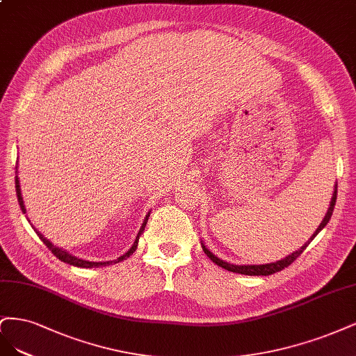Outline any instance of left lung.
Listing matches in <instances>:
<instances>
[{
  "instance_id": "left-lung-1",
  "label": "left lung",
  "mask_w": 356,
  "mask_h": 356,
  "mask_svg": "<svg viewBox=\"0 0 356 356\" xmlns=\"http://www.w3.org/2000/svg\"><path fill=\"white\" fill-rule=\"evenodd\" d=\"M336 200H337V185H336V188H334V193H332V198H331V202H330V207H328V210H327V214L324 216V220L321 222V225L318 226V229L314 232V235H312L311 238H309L307 243H306L305 245H302L299 250H296L294 253L289 254V256L281 259V260H278V261L266 263V265H232V263L223 261L222 259L214 256V254L211 253V251H210L209 248H205V245L201 243V244H202V250H204V253L207 254V256L216 263L217 266H220V268H223V269H226V270H229V272L243 273V275H265V277H266V275L277 273V272L285 269L286 266H290L291 263L303 253V251L306 250V247H307L309 244H311V241H312L321 231H323V229L325 227V225H327V223L330 222V219H331L332 210H334V205H336Z\"/></svg>"
}]
</instances>
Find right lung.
Segmentation results:
<instances>
[{
  "label": "right lung",
  "mask_w": 356,
  "mask_h": 356,
  "mask_svg": "<svg viewBox=\"0 0 356 356\" xmlns=\"http://www.w3.org/2000/svg\"><path fill=\"white\" fill-rule=\"evenodd\" d=\"M16 170H17V167H16ZM16 195H17V201H19V205H20V209H22V211L24 213H26V209H25V204H24V198H22V191H20V185H19V177L16 176ZM149 214L151 213H147V216L145 217V222L142 223V227H140V231H139V234H137V236H136V241H134V244L131 245V248L127 251V253L125 254H122V256H120L118 259H115V260H109V261H88V260H83V259H78V257H75V256H72V254H70L67 253L66 250H62V248H59V247H56V245H53L50 241L45 238V236H42L35 227H33V231L37 232V235L40 236V239L42 241V243L47 245V248L49 250H51V253L59 259V260H62V261H65V263H67V265H72V266H76V268H99V266H108V265H112V263H118V261H122V260H125L127 257H130L134 251H136V248H137V243H139V238H140V235L143 234V231H145V226H146V223H147V219H149Z\"/></svg>",
  "instance_id": "right-lung-1"
}]
</instances>
